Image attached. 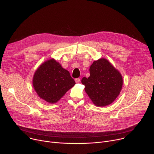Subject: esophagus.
<instances>
[{
    "label": "esophagus",
    "instance_id": "obj_1",
    "mask_svg": "<svg viewBox=\"0 0 154 154\" xmlns=\"http://www.w3.org/2000/svg\"><path fill=\"white\" fill-rule=\"evenodd\" d=\"M75 81L76 83H79V82H81V79H80V78H77V79H75Z\"/></svg>",
    "mask_w": 154,
    "mask_h": 154
}]
</instances>
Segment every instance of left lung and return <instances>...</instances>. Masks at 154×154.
I'll return each instance as SVG.
<instances>
[{"label":"left lung","mask_w":154,"mask_h":154,"mask_svg":"<svg viewBox=\"0 0 154 154\" xmlns=\"http://www.w3.org/2000/svg\"><path fill=\"white\" fill-rule=\"evenodd\" d=\"M89 71L90 76L83 77L81 81L86 93L97 106L110 104L122 90L123 79L121 74L104 58L94 62Z\"/></svg>","instance_id":"obj_1"}]
</instances>
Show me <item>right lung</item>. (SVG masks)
I'll list each match as a JSON object with an SVG mask.
<instances>
[{
	"mask_svg": "<svg viewBox=\"0 0 154 154\" xmlns=\"http://www.w3.org/2000/svg\"><path fill=\"white\" fill-rule=\"evenodd\" d=\"M32 84L38 95L50 103H55L75 84L69 71L51 59L36 71Z\"/></svg>",
	"mask_w": 154,
	"mask_h": 154,
	"instance_id": "obj_1",
	"label": "right lung"
}]
</instances>
